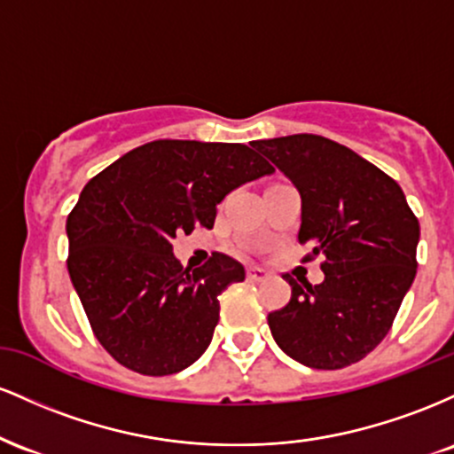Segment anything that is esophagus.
<instances>
[{"mask_svg": "<svg viewBox=\"0 0 454 454\" xmlns=\"http://www.w3.org/2000/svg\"><path fill=\"white\" fill-rule=\"evenodd\" d=\"M269 278V273L264 269H258V267H249L247 269V279L249 281H264Z\"/></svg>", "mask_w": 454, "mask_h": 454, "instance_id": "obj_1", "label": "esophagus"}]
</instances>
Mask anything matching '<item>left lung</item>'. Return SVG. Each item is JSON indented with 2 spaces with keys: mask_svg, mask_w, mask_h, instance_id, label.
Wrapping results in <instances>:
<instances>
[{
  "mask_svg": "<svg viewBox=\"0 0 454 454\" xmlns=\"http://www.w3.org/2000/svg\"><path fill=\"white\" fill-rule=\"evenodd\" d=\"M301 194L299 241L325 256V281L293 286L270 335L305 367L341 369L387 337L416 275L420 226L403 192L352 149L316 134L252 145Z\"/></svg>",
  "mask_w": 454,
  "mask_h": 454,
  "instance_id": "left-lung-1",
  "label": "left lung"
}]
</instances>
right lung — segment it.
I'll return each mask as SVG.
<instances>
[{"label": "right lung", "mask_w": 454, "mask_h": 454, "mask_svg": "<svg viewBox=\"0 0 454 454\" xmlns=\"http://www.w3.org/2000/svg\"><path fill=\"white\" fill-rule=\"evenodd\" d=\"M273 170L241 143L153 140L82 187L66 223L67 273L114 361L170 376L202 356L220 320L217 296L245 269L226 254L184 269L173 239L213 228L226 194Z\"/></svg>", "instance_id": "add662e5"}]
</instances>
